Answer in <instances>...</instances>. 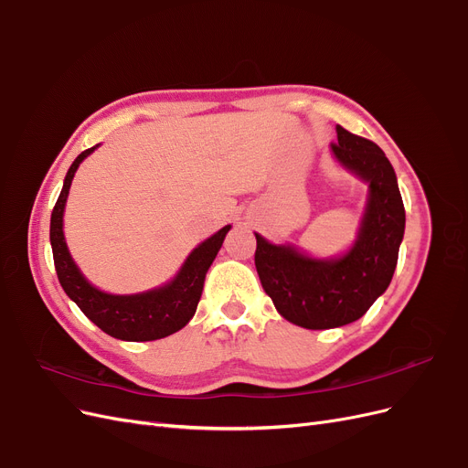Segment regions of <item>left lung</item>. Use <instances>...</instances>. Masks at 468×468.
<instances>
[{
	"label": "left lung",
	"mask_w": 468,
	"mask_h": 468,
	"mask_svg": "<svg viewBox=\"0 0 468 468\" xmlns=\"http://www.w3.org/2000/svg\"><path fill=\"white\" fill-rule=\"evenodd\" d=\"M334 160L367 186L353 244L339 256H313L256 234V269L277 313L306 330L359 320L390 285L404 238L406 212L394 167L375 143L335 126Z\"/></svg>",
	"instance_id": "8db88e82"
}]
</instances>
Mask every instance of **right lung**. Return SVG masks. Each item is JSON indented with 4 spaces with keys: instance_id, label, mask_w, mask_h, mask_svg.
Returning a JSON list of instances; mask_svg holds the SVG:
<instances>
[{
    "instance_id": "1",
    "label": "right lung",
    "mask_w": 468,
    "mask_h": 468,
    "mask_svg": "<svg viewBox=\"0 0 468 468\" xmlns=\"http://www.w3.org/2000/svg\"><path fill=\"white\" fill-rule=\"evenodd\" d=\"M97 148L99 144L81 152L74 164L69 165L60 197L52 210L50 246L56 273H58L64 292L97 328H101L111 337L122 339V342H154V339H162L179 332L195 316L208 267L215 261L224 238L232 226L226 224L224 229L197 246L187 260L183 261L174 279H169L160 287L133 294H112L97 289L81 273L64 238V210L69 186H72L80 164Z\"/></svg>"
}]
</instances>
